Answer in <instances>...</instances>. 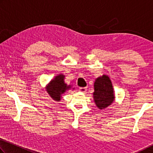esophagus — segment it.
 I'll return each instance as SVG.
<instances>
[{
  "mask_svg": "<svg viewBox=\"0 0 153 153\" xmlns=\"http://www.w3.org/2000/svg\"><path fill=\"white\" fill-rule=\"evenodd\" d=\"M87 91V88L86 87H81L79 88V91H81L82 93H85Z\"/></svg>",
  "mask_w": 153,
  "mask_h": 153,
  "instance_id": "34e87169",
  "label": "esophagus"
}]
</instances>
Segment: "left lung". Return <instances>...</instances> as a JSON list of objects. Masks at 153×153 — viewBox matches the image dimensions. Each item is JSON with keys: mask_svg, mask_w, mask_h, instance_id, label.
Instances as JSON below:
<instances>
[{"mask_svg": "<svg viewBox=\"0 0 153 153\" xmlns=\"http://www.w3.org/2000/svg\"><path fill=\"white\" fill-rule=\"evenodd\" d=\"M93 100L98 109H103L111 105L115 100L114 91L109 77L103 74L94 82Z\"/></svg>", "mask_w": 153, "mask_h": 153, "instance_id": "left-lung-1", "label": "left lung"}]
</instances>
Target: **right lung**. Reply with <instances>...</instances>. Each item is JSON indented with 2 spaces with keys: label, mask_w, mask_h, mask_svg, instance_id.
<instances>
[{
  "label": "right lung",
  "mask_w": 153,
  "mask_h": 153,
  "mask_svg": "<svg viewBox=\"0 0 153 153\" xmlns=\"http://www.w3.org/2000/svg\"><path fill=\"white\" fill-rule=\"evenodd\" d=\"M64 78L65 76L63 74H59L51 80L45 87L48 95L56 101H60L62 94L71 88V85H68L64 82Z\"/></svg>",
  "instance_id": "right-lung-1"
}]
</instances>
